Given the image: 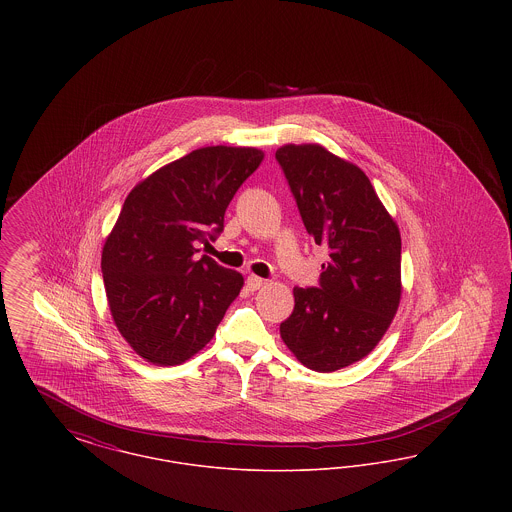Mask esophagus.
I'll return each instance as SVG.
<instances>
[{
  "label": "esophagus",
  "instance_id": "1",
  "mask_svg": "<svg viewBox=\"0 0 512 512\" xmlns=\"http://www.w3.org/2000/svg\"><path fill=\"white\" fill-rule=\"evenodd\" d=\"M245 282H247V288H249L251 292H255V290H259V288L263 286V282H265V280H263V278H259V276H255V274H249Z\"/></svg>",
  "mask_w": 512,
  "mask_h": 512
}]
</instances>
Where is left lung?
I'll return each instance as SVG.
<instances>
[{"label":"left lung","instance_id":"left-lung-1","mask_svg":"<svg viewBox=\"0 0 512 512\" xmlns=\"http://www.w3.org/2000/svg\"><path fill=\"white\" fill-rule=\"evenodd\" d=\"M301 220L328 249L317 288H293L280 336L311 370L334 372L382 340L401 297V236L359 167L315 144L276 151Z\"/></svg>","mask_w":512,"mask_h":512}]
</instances>
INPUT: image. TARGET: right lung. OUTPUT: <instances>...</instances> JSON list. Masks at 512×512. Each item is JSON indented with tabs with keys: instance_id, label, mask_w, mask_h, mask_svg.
<instances>
[{
	"instance_id": "obj_1",
	"label": "right lung",
	"mask_w": 512,
	"mask_h": 512,
	"mask_svg": "<svg viewBox=\"0 0 512 512\" xmlns=\"http://www.w3.org/2000/svg\"><path fill=\"white\" fill-rule=\"evenodd\" d=\"M261 161L255 147H201L124 199L101 272L122 338L149 363L188 361L242 290L240 272L199 257L197 247L219 238L226 207Z\"/></svg>"
}]
</instances>
